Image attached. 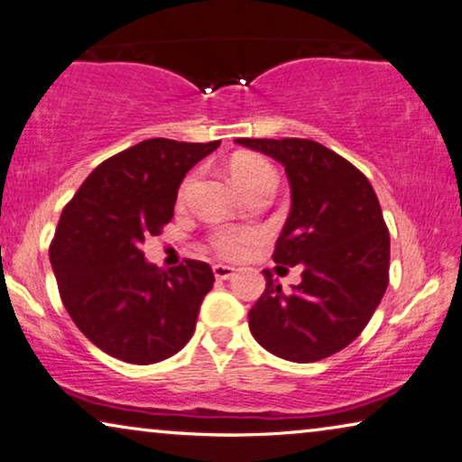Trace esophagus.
Segmentation results:
<instances>
[{"label":"esophagus","instance_id":"esophagus-1","mask_svg":"<svg viewBox=\"0 0 462 462\" xmlns=\"http://www.w3.org/2000/svg\"><path fill=\"white\" fill-rule=\"evenodd\" d=\"M234 267L232 265H224V263H217V265H213V275H216L217 280H230L232 275H234Z\"/></svg>","mask_w":462,"mask_h":462}]
</instances>
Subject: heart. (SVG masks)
<instances>
[{"instance_id":"b5f03b06","label":"heart","mask_w":462,"mask_h":462,"mask_svg":"<svg viewBox=\"0 0 462 462\" xmlns=\"http://www.w3.org/2000/svg\"><path fill=\"white\" fill-rule=\"evenodd\" d=\"M230 176L234 184L245 192H251L259 187H273L275 174L272 165L265 160H261L257 155H240L230 163ZM192 184V178H187L180 189V199L187 197V192ZM259 238V234L249 228H219L213 232L211 245L213 249L219 251L226 257H238L240 253L254 243Z\"/></svg>"}]
</instances>
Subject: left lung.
<instances>
[{
	"instance_id": "8db88e82",
	"label": "left lung",
	"mask_w": 462,
	"mask_h": 462,
	"mask_svg": "<svg viewBox=\"0 0 462 462\" xmlns=\"http://www.w3.org/2000/svg\"><path fill=\"white\" fill-rule=\"evenodd\" d=\"M284 165L291 213L273 261L300 265V284L265 291L249 311L253 338L280 359L313 363L348 346L388 288L390 234L374 187L353 163L309 139H236Z\"/></svg>"
}]
</instances>
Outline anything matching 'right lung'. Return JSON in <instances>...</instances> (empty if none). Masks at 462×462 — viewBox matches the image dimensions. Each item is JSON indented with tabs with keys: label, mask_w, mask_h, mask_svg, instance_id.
<instances>
[{
	"label": "right lung",
	"mask_w": 462,
	"mask_h": 462,
	"mask_svg": "<svg viewBox=\"0 0 462 462\" xmlns=\"http://www.w3.org/2000/svg\"><path fill=\"white\" fill-rule=\"evenodd\" d=\"M217 147L219 141H143L97 165L61 211L50 246L60 297L80 332L109 356L160 363L195 332L211 267L184 259L163 272L144 259L143 243L160 236L187 171Z\"/></svg>",
	"instance_id": "1"
}]
</instances>
